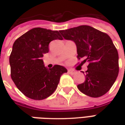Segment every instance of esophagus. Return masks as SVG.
<instances>
[{
	"instance_id": "esophagus-1",
	"label": "esophagus",
	"mask_w": 125,
	"mask_h": 125,
	"mask_svg": "<svg viewBox=\"0 0 125 125\" xmlns=\"http://www.w3.org/2000/svg\"><path fill=\"white\" fill-rule=\"evenodd\" d=\"M68 73H70V74H72V75H73L74 73H76V72H74V71L72 70H68Z\"/></svg>"
}]
</instances>
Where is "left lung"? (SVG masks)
Wrapping results in <instances>:
<instances>
[{
    "instance_id": "left-lung-1",
    "label": "left lung",
    "mask_w": 125,
    "mask_h": 125,
    "mask_svg": "<svg viewBox=\"0 0 125 125\" xmlns=\"http://www.w3.org/2000/svg\"><path fill=\"white\" fill-rule=\"evenodd\" d=\"M63 37L76 43L79 59L89 63L85 81L78 85L80 91L90 97L103 96L110 89L118 74V54L106 33L90 26L81 25L60 31ZM83 73L84 72H83Z\"/></svg>"
}]
</instances>
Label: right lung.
Here are the masks:
<instances>
[{
    "label": "right lung",
    "instance_id": "add662e5",
    "mask_svg": "<svg viewBox=\"0 0 125 125\" xmlns=\"http://www.w3.org/2000/svg\"><path fill=\"white\" fill-rule=\"evenodd\" d=\"M62 37L57 31L33 28L18 38L12 45L9 57L12 81L24 95L40 100L52 95L60 77L68 70L62 65L48 69L42 57L49 52V44Z\"/></svg>",
    "mask_w": 125,
    "mask_h": 125
}]
</instances>
